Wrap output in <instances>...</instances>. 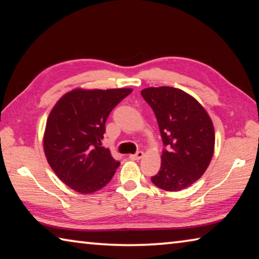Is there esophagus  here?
Here are the masks:
<instances>
[{"instance_id": "esophagus-1", "label": "esophagus", "mask_w": 259, "mask_h": 259, "mask_svg": "<svg viewBox=\"0 0 259 259\" xmlns=\"http://www.w3.org/2000/svg\"><path fill=\"white\" fill-rule=\"evenodd\" d=\"M143 155H144V153L142 151H138L136 154H130L129 159L130 160H139V159H142Z\"/></svg>"}]
</instances>
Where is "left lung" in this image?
<instances>
[{
    "instance_id": "obj_1",
    "label": "left lung",
    "mask_w": 259,
    "mask_h": 259,
    "mask_svg": "<svg viewBox=\"0 0 259 259\" xmlns=\"http://www.w3.org/2000/svg\"><path fill=\"white\" fill-rule=\"evenodd\" d=\"M142 96L155 114L164 146L160 171L151 181L164 191L184 190L202 176L211 161L212 122L198 100L177 88H146Z\"/></svg>"
}]
</instances>
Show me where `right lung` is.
<instances>
[{"instance_id":"add662e5","label":"right lung","mask_w":259,"mask_h":259,"mask_svg":"<svg viewBox=\"0 0 259 259\" xmlns=\"http://www.w3.org/2000/svg\"><path fill=\"white\" fill-rule=\"evenodd\" d=\"M133 89H75L48 117L43 147L51 169L75 192L89 194L109 183L120 162L102 146L112 109Z\"/></svg>"}]
</instances>
